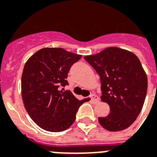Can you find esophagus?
<instances>
[{"mask_svg": "<svg viewBox=\"0 0 157 157\" xmlns=\"http://www.w3.org/2000/svg\"><path fill=\"white\" fill-rule=\"evenodd\" d=\"M90 101H92V102H96V101H98V97L96 95H94V94H92V95L90 96Z\"/></svg>", "mask_w": 157, "mask_h": 157, "instance_id": "esophagus-1", "label": "esophagus"}]
</instances>
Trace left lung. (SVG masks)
Here are the masks:
<instances>
[{
    "mask_svg": "<svg viewBox=\"0 0 157 157\" xmlns=\"http://www.w3.org/2000/svg\"><path fill=\"white\" fill-rule=\"evenodd\" d=\"M84 59L100 75L101 99L110 105V113L98 118L100 124L110 132L128 128L140 114L147 91V77L139 59L115 47Z\"/></svg>",
    "mask_w": 157,
    "mask_h": 157,
    "instance_id": "left-lung-1",
    "label": "left lung"
}]
</instances>
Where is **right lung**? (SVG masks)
<instances>
[{"label":"right lung","mask_w":157,"mask_h":157,"mask_svg":"<svg viewBox=\"0 0 157 157\" xmlns=\"http://www.w3.org/2000/svg\"><path fill=\"white\" fill-rule=\"evenodd\" d=\"M81 57L62 48L45 47L25 63L21 78L22 98L28 114L40 128L61 132L75 122L78 109L85 99L78 100L70 91L60 90V87L68 84L69 70Z\"/></svg>","instance_id":"right-lung-1"}]
</instances>
